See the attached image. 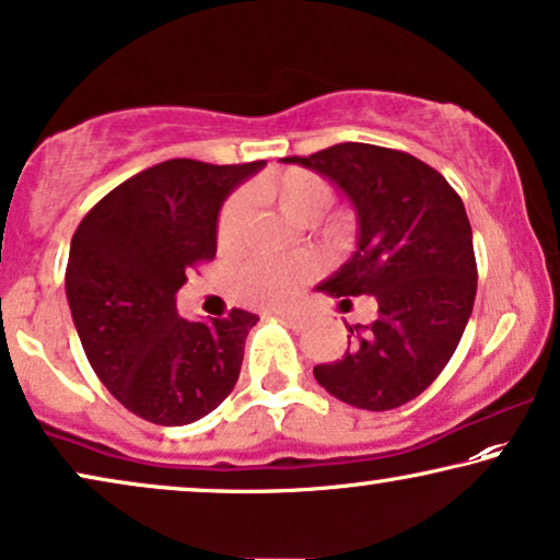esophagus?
<instances>
[{"label": "esophagus", "mask_w": 560, "mask_h": 560, "mask_svg": "<svg viewBox=\"0 0 560 560\" xmlns=\"http://www.w3.org/2000/svg\"><path fill=\"white\" fill-rule=\"evenodd\" d=\"M281 319L294 329H302L306 325V314L304 312H283Z\"/></svg>", "instance_id": "esophagus-1"}]
</instances>
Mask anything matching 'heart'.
Masks as SVG:
<instances>
[{"label":"heart","instance_id":"heart-1","mask_svg":"<svg viewBox=\"0 0 560 560\" xmlns=\"http://www.w3.org/2000/svg\"><path fill=\"white\" fill-rule=\"evenodd\" d=\"M258 198L277 205L291 223L310 225L322 218L332 205V185L310 170H287L281 175L266 177L256 185ZM248 205L243 195H233L218 215V246L233 248L246 225ZM317 271L312 256L299 254L289 258H256L235 273V291L246 304L283 306L289 304L302 283Z\"/></svg>","mask_w":560,"mask_h":560}]
</instances>
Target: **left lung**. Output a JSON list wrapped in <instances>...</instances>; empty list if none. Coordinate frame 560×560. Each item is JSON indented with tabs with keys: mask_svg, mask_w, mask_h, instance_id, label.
I'll return each mask as SVG.
<instances>
[{
	"mask_svg": "<svg viewBox=\"0 0 560 560\" xmlns=\"http://www.w3.org/2000/svg\"><path fill=\"white\" fill-rule=\"evenodd\" d=\"M283 162L327 177L358 215L355 254L319 289L375 304L373 322L348 325L345 355L314 368V377L365 411L408 404L452 360L475 306L477 261L462 198L398 149L345 141Z\"/></svg>",
	"mask_w": 560,
	"mask_h": 560,
	"instance_id": "left-lung-1",
	"label": "left lung"
}]
</instances>
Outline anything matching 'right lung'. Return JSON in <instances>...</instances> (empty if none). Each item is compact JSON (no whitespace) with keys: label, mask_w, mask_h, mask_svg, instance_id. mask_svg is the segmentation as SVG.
Here are the masks:
<instances>
[{"label":"right lung","mask_w":560,"mask_h":560,"mask_svg":"<svg viewBox=\"0 0 560 560\" xmlns=\"http://www.w3.org/2000/svg\"><path fill=\"white\" fill-rule=\"evenodd\" d=\"M264 164H154L93 205L73 233V325L98 381L139 419L185 427L215 411L238 381L256 314L183 319L177 291L192 266L215 256L220 205Z\"/></svg>","instance_id":"1"}]
</instances>
